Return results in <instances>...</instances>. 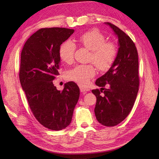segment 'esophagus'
Listing matches in <instances>:
<instances>
[{"label": "esophagus", "mask_w": 159, "mask_h": 159, "mask_svg": "<svg viewBox=\"0 0 159 159\" xmlns=\"http://www.w3.org/2000/svg\"><path fill=\"white\" fill-rule=\"evenodd\" d=\"M80 90L81 92H89V88H87V87H84L83 86H80Z\"/></svg>", "instance_id": "1"}]
</instances>
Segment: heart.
<instances>
[{"instance_id":"1","label":"heart","mask_w":159,"mask_h":159,"mask_svg":"<svg viewBox=\"0 0 159 159\" xmlns=\"http://www.w3.org/2000/svg\"><path fill=\"white\" fill-rule=\"evenodd\" d=\"M105 37L98 31H90L83 33L79 38V42L91 50L89 61L93 62L100 70H109L114 63L117 55V48L112 42H105ZM76 46L67 40L60 46L59 55L63 62L69 63L73 61ZM96 74V69L92 64L77 65L67 72V79L82 85H87L89 80Z\"/></svg>"}]
</instances>
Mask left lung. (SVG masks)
<instances>
[{
  "label": "left lung",
  "instance_id": "left-lung-1",
  "mask_svg": "<svg viewBox=\"0 0 159 159\" xmlns=\"http://www.w3.org/2000/svg\"><path fill=\"white\" fill-rule=\"evenodd\" d=\"M105 24L117 35L119 48L111 68L96 80V85L102 88L92 92L96 96L97 120L104 126H114L128 116L135 102L139 85V61L137 48L130 37L113 24ZM106 84L110 88L104 90Z\"/></svg>",
  "mask_w": 159,
  "mask_h": 159
}]
</instances>
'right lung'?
<instances>
[{"instance_id":"1","label":"right lung","mask_w":159,"mask_h":159,"mask_svg":"<svg viewBox=\"0 0 159 159\" xmlns=\"http://www.w3.org/2000/svg\"><path fill=\"white\" fill-rule=\"evenodd\" d=\"M74 32L66 28L40 29L27 39L21 52L20 84L33 116L50 130L69 126L79 98V87L74 82L66 83L62 91L52 82L59 75L60 46Z\"/></svg>"}]
</instances>
